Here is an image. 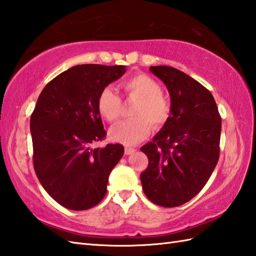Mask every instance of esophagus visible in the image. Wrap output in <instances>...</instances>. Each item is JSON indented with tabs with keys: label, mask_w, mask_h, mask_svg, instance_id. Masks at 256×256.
<instances>
[{
	"label": "esophagus",
	"mask_w": 256,
	"mask_h": 256,
	"mask_svg": "<svg viewBox=\"0 0 256 256\" xmlns=\"http://www.w3.org/2000/svg\"><path fill=\"white\" fill-rule=\"evenodd\" d=\"M124 152H126V155H132V154L135 152L134 148L132 147H126V150H124Z\"/></svg>",
	"instance_id": "1"
}]
</instances>
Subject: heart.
Wrapping results in <instances>:
<instances>
[{"label": "heart", "instance_id": "obj_1", "mask_svg": "<svg viewBox=\"0 0 256 256\" xmlns=\"http://www.w3.org/2000/svg\"><path fill=\"white\" fill-rule=\"evenodd\" d=\"M121 87L130 99L138 100L134 106L132 120L116 124L110 130V138L124 145H135L150 133L152 124L162 126L170 114V104L164 94L162 88L150 76L138 74L124 80ZM97 110L104 120L116 121L120 116L121 98L114 88L106 86L97 97Z\"/></svg>", "mask_w": 256, "mask_h": 256}]
</instances>
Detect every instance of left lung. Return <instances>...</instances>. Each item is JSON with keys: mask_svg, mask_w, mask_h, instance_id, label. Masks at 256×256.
<instances>
[{"mask_svg": "<svg viewBox=\"0 0 256 256\" xmlns=\"http://www.w3.org/2000/svg\"><path fill=\"white\" fill-rule=\"evenodd\" d=\"M170 94V116L140 148L148 167L140 181L147 198L176 207L198 195L219 159L222 118L208 89L171 66H150Z\"/></svg>", "mask_w": 256, "mask_h": 256, "instance_id": "8db88e82", "label": "left lung"}]
</instances>
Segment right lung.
Returning a JSON list of instances; mask_svg holds the SVG:
<instances>
[{
	"mask_svg": "<svg viewBox=\"0 0 256 256\" xmlns=\"http://www.w3.org/2000/svg\"><path fill=\"white\" fill-rule=\"evenodd\" d=\"M126 72L124 65H76L48 82L37 100L30 118L34 171L65 208L86 210L100 203L123 156L120 144L90 145L106 136L98 94Z\"/></svg>",
	"mask_w": 256,
	"mask_h": 256,
	"instance_id": "obj_1",
	"label": "right lung"
}]
</instances>
